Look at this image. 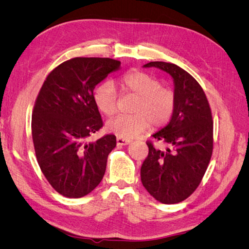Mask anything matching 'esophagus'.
I'll return each mask as SVG.
<instances>
[{"mask_svg":"<svg viewBox=\"0 0 249 249\" xmlns=\"http://www.w3.org/2000/svg\"><path fill=\"white\" fill-rule=\"evenodd\" d=\"M129 142H130L129 140H124V138H120V137L116 138V144L119 146H126L128 145Z\"/></svg>","mask_w":249,"mask_h":249,"instance_id":"esophagus-1","label":"esophagus"}]
</instances>
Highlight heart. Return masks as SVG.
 I'll use <instances>...</instances> for the list:
<instances>
[{
	"label": "heart",
	"mask_w": 249,
	"mask_h": 249,
	"mask_svg": "<svg viewBox=\"0 0 249 249\" xmlns=\"http://www.w3.org/2000/svg\"><path fill=\"white\" fill-rule=\"evenodd\" d=\"M123 89L137 95L133 115H117L107 123V129L124 140H132L148 128L150 123L156 127L165 125L174 113L175 94L161 87L159 80L144 71H130L121 80ZM117 91L114 83L103 82L94 92L96 107L105 115L114 114L117 109Z\"/></svg>",
	"instance_id": "heart-1"
}]
</instances>
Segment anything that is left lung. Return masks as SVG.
<instances>
[{"label": "left lung", "instance_id": "8db88e82", "mask_svg": "<svg viewBox=\"0 0 249 249\" xmlns=\"http://www.w3.org/2000/svg\"><path fill=\"white\" fill-rule=\"evenodd\" d=\"M158 68L174 79L176 105L171 120L155 133L166 145L149 153L141 168L145 189L163 204H175L190 196L199 187L213 150L212 113L205 93L190 73L170 62L150 61L144 68Z\"/></svg>", "mask_w": 249, "mask_h": 249}]
</instances>
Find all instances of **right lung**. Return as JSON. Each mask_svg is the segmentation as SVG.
I'll list each match as a JSON object with an SVG mask.
<instances>
[{"label": "right lung", "mask_w": 249, "mask_h": 249, "mask_svg": "<svg viewBox=\"0 0 249 249\" xmlns=\"http://www.w3.org/2000/svg\"><path fill=\"white\" fill-rule=\"evenodd\" d=\"M120 68L121 62L111 58L70 59L48 74L37 96L32 116L36 158L48 182L64 196L89 195L103 179L116 137L86 140L103 126L94 88Z\"/></svg>", "instance_id": "add662e5"}]
</instances>
